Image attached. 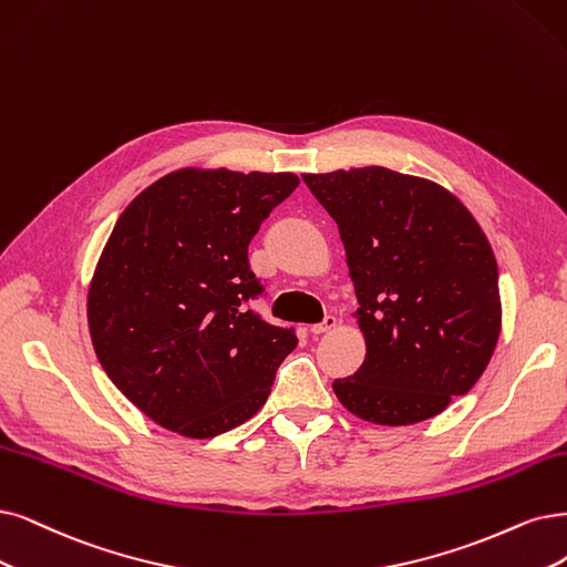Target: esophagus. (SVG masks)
I'll return each mask as SVG.
<instances>
[{"label": "esophagus", "mask_w": 567, "mask_h": 567, "mask_svg": "<svg viewBox=\"0 0 567 567\" xmlns=\"http://www.w3.org/2000/svg\"><path fill=\"white\" fill-rule=\"evenodd\" d=\"M339 327V320L333 318V316H327L322 322H318V324H312L310 327V331L312 333H327V331H331V329H337Z\"/></svg>", "instance_id": "1"}]
</instances>
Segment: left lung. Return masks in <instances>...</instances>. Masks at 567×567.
Instances as JSON below:
<instances>
[{"label": "left lung", "mask_w": 567, "mask_h": 567, "mask_svg": "<svg viewBox=\"0 0 567 567\" xmlns=\"http://www.w3.org/2000/svg\"><path fill=\"white\" fill-rule=\"evenodd\" d=\"M339 224L360 308L362 367L333 381L339 402L375 425H413L467 394L502 329L497 261L446 186L383 165L301 175Z\"/></svg>", "instance_id": "obj_1"}]
</instances>
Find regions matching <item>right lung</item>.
I'll return each instance as SVG.
<instances>
[{
  "label": "right lung",
  "mask_w": 567,
  "mask_h": 567,
  "mask_svg": "<svg viewBox=\"0 0 567 567\" xmlns=\"http://www.w3.org/2000/svg\"><path fill=\"white\" fill-rule=\"evenodd\" d=\"M295 173L179 167L123 209L89 285L102 369L150 421L209 439L249 421L297 348L245 301L261 289L247 245Z\"/></svg>",
  "instance_id": "right-lung-1"
}]
</instances>
